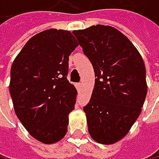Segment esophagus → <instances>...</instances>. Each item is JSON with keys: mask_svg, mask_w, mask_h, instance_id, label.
<instances>
[{"mask_svg": "<svg viewBox=\"0 0 159 159\" xmlns=\"http://www.w3.org/2000/svg\"><path fill=\"white\" fill-rule=\"evenodd\" d=\"M75 86H76V89H78V90H80L81 89V84H76Z\"/></svg>", "mask_w": 159, "mask_h": 159, "instance_id": "esophagus-1", "label": "esophagus"}]
</instances>
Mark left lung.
I'll return each instance as SVG.
<instances>
[{"label":"left lung","mask_w":159,"mask_h":159,"mask_svg":"<svg viewBox=\"0 0 159 159\" xmlns=\"http://www.w3.org/2000/svg\"><path fill=\"white\" fill-rule=\"evenodd\" d=\"M97 76L84 107L92 139L112 144L123 139L143 107L148 84L140 53L121 32L97 25L73 32Z\"/></svg>","instance_id":"1"}]
</instances>
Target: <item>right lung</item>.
<instances>
[{
  "label": "right lung",
  "instance_id": "add662e5",
  "mask_svg": "<svg viewBox=\"0 0 159 159\" xmlns=\"http://www.w3.org/2000/svg\"><path fill=\"white\" fill-rule=\"evenodd\" d=\"M78 42L70 31L50 29L34 34L11 67L15 112L34 139L52 144L64 139L76 89L66 79L69 57Z\"/></svg>",
  "mask_w": 159,
  "mask_h": 159
}]
</instances>
